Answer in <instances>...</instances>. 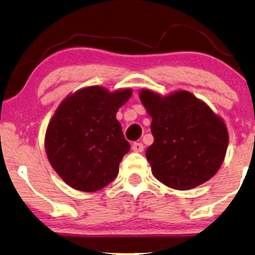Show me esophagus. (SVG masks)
<instances>
[{
	"mask_svg": "<svg viewBox=\"0 0 255 255\" xmlns=\"http://www.w3.org/2000/svg\"><path fill=\"white\" fill-rule=\"evenodd\" d=\"M132 149H133V150H134V151H137V153H142V151L144 150L143 143H140V142L133 143V144H132Z\"/></svg>",
	"mask_w": 255,
	"mask_h": 255,
	"instance_id": "esophagus-1",
	"label": "esophagus"
}]
</instances>
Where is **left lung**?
I'll use <instances>...</instances> for the list:
<instances>
[{
  "instance_id": "1",
  "label": "left lung",
  "mask_w": 255,
  "mask_h": 255,
  "mask_svg": "<svg viewBox=\"0 0 255 255\" xmlns=\"http://www.w3.org/2000/svg\"><path fill=\"white\" fill-rule=\"evenodd\" d=\"M139 97L151 117L154 143L145 156L153 175L175 190L194 189L215 175L228 146L225 122L189 91L163 97L142 90Z\"/></svg>"
}]
</instances>
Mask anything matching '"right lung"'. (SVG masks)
<instances>
[{
    "label": "right lung",
    "mask_w": 255,
    "mask_h": 255,
    "mask_svg": "<svg viewBox=\"0 0 255 255\" xmlns=\"http://www.w3.org/2000/svg\"><path fill=\"white\" fill-rule=\"evenodd\" d=\"M132 90L90 86L66 97L49 122L45 150L58 175L73 189L94 192L116 179L130 145L116 120Z\"/></svg>",
    "instance_id": "1"
}]
</instances>
